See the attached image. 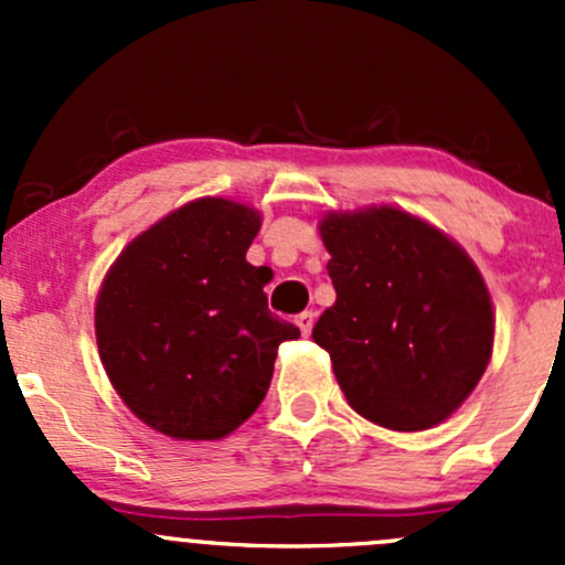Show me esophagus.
<instances>
[{"mask_svg":"<svg viewBox=\"0 0 565 565\" xmlns=\"http://www.w3.org/2000/svg\"><path fill=\"white\" fill-rule=\"evenodd\" d=\"M295 322H298L300 333L309 335V333H311V328H315V311H303V315L295 317Z\"/></svg>","mask_w":565,"mask_h":565,"instance_id":"1","label":"esophagus"}]
</instances>
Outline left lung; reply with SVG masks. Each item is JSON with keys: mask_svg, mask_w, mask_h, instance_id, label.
<instances>
[{"mask_svg": "<svg viewBox=\"0 0 565 565\" xmlns=\"http://www.w3.org/2000/svg\"><path fill=\"white\" fill-rule=\"evenodd\" d=\"M335 303L315 324L358 415L393 431L443 424L492 355L489 289L470 256L404 210L328 213L319 224Z\"/></svg>", "mask_w": 565, "mask_h": 565, "instance_id": "8db88e82", "label": "left lung"}]
</instances>
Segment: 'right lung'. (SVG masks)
<instances>
[{"mask_svg":"<svg viewBox=\"0 0 565 565\" xmlns=\"http://www.w3.org/2000/svg\"><path fill=\"white\" fill-rule=\"evenodd\" d=\"M254 207L207 196L141 232L111 265L95 335L130 413L174 440H221L270 388L278 344L300 330L267 309L265 267L246 262Z\"/></svg>","mask_w":565,"mask_h":565,"instance_id":"add662e5","label":"right lung"}]
</instances>
